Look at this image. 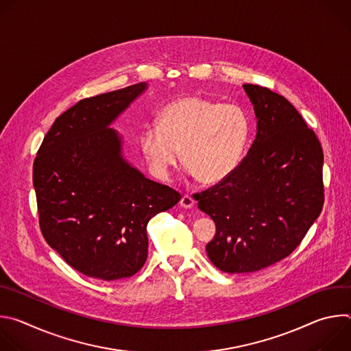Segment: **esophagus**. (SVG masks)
I'll return each mask as SVG.
<instances>
[{
    "instance_id": "obj_1",
    "label": "esophagus",
    "mask_w": 351,
    "mask_h": 351,
    "mask_svg": "<svg viewBox=\"0 0 351 351\" xmlns=\"http://www.w3.org/2000/svg\"><path fill=\"white\" fill-rule=\"evenodd\" d=\"M194 206V199L189 195V194H184L182 198H180V207L183 208H191Z\"/></svg>"
}]
</instances>
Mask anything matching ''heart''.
Wrapping results in <instances>:
<instances>
[{"mask_svg": "<svg viewBox=\"0 0 351 351\" xmlns=\"http://www.w3.org/2000/svg\"><path fill=\"white\" fill-rule=\"evenodd\" d=\"M252 137V121L244 108L203 97H180L160 114L158 125L140 137L143 153L158 178L183 162L204 184H217L241 165Z\"/></svg>", "mask_w": 351, "mask_h": 351, "instance_id": "obj_1", "label": "heart"}]
</instances>
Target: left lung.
<instances>
[{"mask_svg": "<svg viewBox=\"0 0 351 351\" xmlns=\"http://www.w3.org/2000/svg\"><path fill=\"white\" fill-rule=\"evenodd\" d=\"M243 87L257 117L256 140L232 176L195 197L217 226L208 258L228 274L290 256L324 206V152L314 130L283 95Z\"/></svg>", "mask_w": 351, "mask_h": 351, "instance_id": "8db88e82", "label": "left lung"}]
</instances>
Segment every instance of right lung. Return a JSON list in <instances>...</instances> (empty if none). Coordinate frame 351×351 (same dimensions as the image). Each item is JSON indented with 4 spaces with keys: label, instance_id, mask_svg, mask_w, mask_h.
<instances>
[{
    "label": "right lung",
    "instance_id": "1",
    "mask_svg": "<svg viewBox=\"0 0 351 351\" xmlns=\"http://www.w3.org/2000/svg\"><path fill=\"white\" fill-rule=\"evenodd\" d=\"M147 88L137 83L80 99L60 115L33 164L38 222L49 247L80 274L117 280L147 260V223L180 194L122 156L110 125Z\"/></svg>",
    "mask_w": 351,
    "mask_h": 351
}]
</instances>
